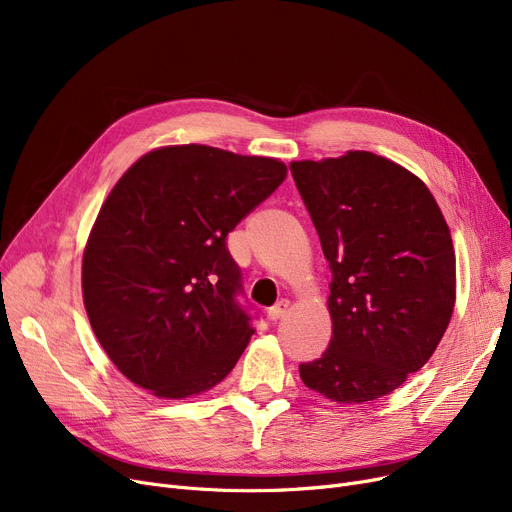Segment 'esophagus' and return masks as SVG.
Wrapping results in <instances>:
<instances>
[{
    "mask_svg": "<svg viewBox=\"0 0 512 512\" xmlns=\"http://www.w3.org/2000/svg\"><path fill=\"white\" fill-rule=\"evenodd\" d=\"M288 311V301H280V303H276L270 311H267V319L272 321V324H276L278 319H282L284 317V313Z\"/></svg>",
    "mask_w": 512,
    "mask_h": 512,
    "instance_id": "1",
    "label": "esophagus"
}]
</instances>
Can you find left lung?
Segmentation results:
<instances>
[{
  "instance_id": "1",
  "label": "left lung",
  "mask_w": 512,
  "mask_h": 512,
  "mask_svg": "<svg viewBox=\"0 0 512 512\" xmlns=\"http://www.w3.org/2000/svg\"><path fill=\"white\" fill-rule=\"evenodd\" d=\"M330 270L332 338L299 367L338 405L394 392L440 344L456 301L448 224L425 182L371 151L290 164Z\"/></svg>"
}]
</instances>
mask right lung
I'll return each mask as SVG.
<instances>
[{
	"label": "right lung",
	"mask_w": 512,
	"mask_h": 512,
	"mask_svg": "<svg viewBox=\"0 0 512 512\" xmlns=\"http://www.w3.org/2000/svg\"><path fill=\"white\" fill-rule=\"evenodd\" d=\"M286 172L276 157L193 143L145 153L116 182L85 245L83 301L132 384L180 400L232 371L253 328L226 236Z\"/></svg>",
	"instance_id": "right-lung-1"
}]
</instances>
